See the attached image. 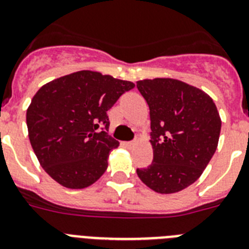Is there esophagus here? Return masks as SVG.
<instances>
[{
	"label": "esophagus",
	"instance_id": "obj_1",
	"mask_svg": "<svg viewBox=\"0 0 249 249\" xmlns=\"http://www.w3.org/2000/svg\"><path fill=\"white\" fill-rule=\"evenodd\" d=\"M135 142H136V141H131V142H126V143H124V146H127V147L135 146Z\"/></svg>",
	"mask_w": 249,
	"mask_h": 249
}]
</instances>
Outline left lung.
<instances>
[{"instance_id":"obj_1","label":"left lung","mask_w":249,"mask_h":249,"mask_svg":"<svg viewBox=\"0 0 249 249\" xmlns=\"http://www.w3.org/2000/svg\"><path fill=\"white\" fill-rule=\"evenodd\" d=\"M137 89L149 107L153 148L138 177L157 193L179 192L198 179L217 149V107L203 91L173 78L138 81Z\"/></svg>"}]
</instances>
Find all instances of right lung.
I'll use <instances>...</instances> for the list:
<instances>
[{
	"mask_svg": "<svg viewBox=\"0 0 249 249\" xmlns=\"http://www.w3.org/2000/svg\"><path fill=\"white\" fill-rule=\"evenodd\" d=\"M135 83L78 71L46 83L27 108L28 137L46 172L61 186H91L108 167L118 141L108 136L107 111Z\"/></svg>",
	"mask_w": 249,
	"mask_h": 249,
	"instance_id": "right-lung-1",
	"label": "right lung"
}]
</instances>
